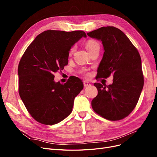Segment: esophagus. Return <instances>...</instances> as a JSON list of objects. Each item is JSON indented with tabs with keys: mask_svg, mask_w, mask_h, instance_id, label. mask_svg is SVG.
I'll list each match as a JSON object with an SVG mask.
<instances>
[{
	"mask_svg": "<svg viewBox=\"0 0 157 157\" xmlns=\"http://www.w3.org/2000/svg\"><path fill=\"white\" fill-rule=\"evenodd\" d=\"M84 82V87H86V86H89L91 85V84H90L89 82L86 81V80H84V81L83 82Z\"/></svg>",
	"mask_w": 157,
	"mask_h": 157,
	"instance_id": "1",
	"label": "esophagus"
}]
</instances>
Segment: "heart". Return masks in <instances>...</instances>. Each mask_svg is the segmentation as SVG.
<instances>
[{
  "instance_id": "obj_1",
  "label": "heart",
  "mask_w": 157,
  "mask_h": 157,
  "mask_svg": "<svg viewBox=\"0 0 157 157\" xmlns=\"http://www.w3.org/2000/svg\"><path fill=\"white\" fill-rule=\"evenodd\" d=\"M85 46H86V48L87 49V50L89 52H91L92 50H93L94 48H96V47L99 46V44L98 43V42L94 40H88L86 42V45H85ZM74 50H75V48H73L71 49V50L69 52V56H71V55L73 54Z\"/></svg>"
}]
</instances>
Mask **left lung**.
<instances>
[{
  "mask_svg": "<svg viewBox=\"0 0 157 157\" xmlns=\"http://www.w3.org/2000/svg\"><path fill=\"white\" fill-rule=\"evenodd\" d=\"M87 35L100 40L103 46L97 77L113 75V84L109 86L94 83L98 94L92 107L106 119H122L134 110L144 87L140 55L124 33L115 27H103Z\"/></svg>",
  "mask_w": 157,
  "mask_h": 157,
  "instance_id": "1",
  "label": "left lung"
}]
</instances>
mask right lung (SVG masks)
<instances>
[{"mask_svg":"<svg viewBox=\"0 0 157 157\" xmlns=\"http://www.w3.org/2000/svg\"><path fill=\"white\" fill-rule=\"evenodd\" d=\"M83 31L48 30L37 35L18 65L19 94L33 118L42 124H55L72 111L75 97L83 89L81 79L73 77L62 84L54 73L68 64L69 51Z\"/></svg>","mask_w":157,"mask_h":157,"instance_id":"obj_1","label":"right lung"}]
</instances>
